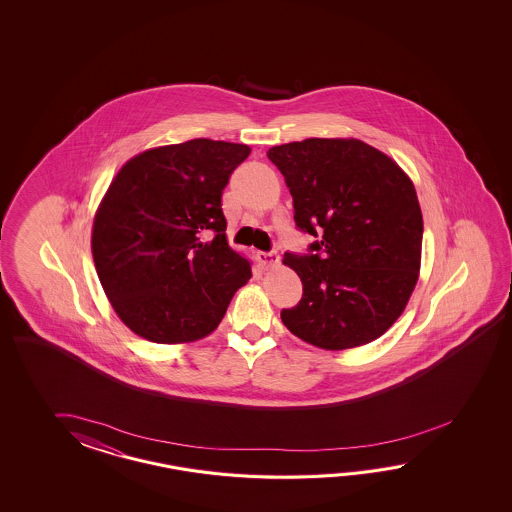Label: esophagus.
Here are the masks:
<instances>
[{"mask_svg": "<svg viewBox=\"0 0 512 512\" xmlns=\"http://www.w3.org/2000/svg\"><path fill=\"white\" fill-rule=\"evenodd\" d=\"M258 260H260L261 265L265 267V269H269V267H274V265H278V261H280V256H278V252H258Z\"/></svg>", "mask_w": 512, "mask_h": 512, "instance_id": "esophagus-1", "label": "esophagus"}]
</instances>
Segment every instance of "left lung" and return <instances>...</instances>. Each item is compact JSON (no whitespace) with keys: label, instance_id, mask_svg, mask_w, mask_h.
I'll use <instances>...</instances> for the list:
<instances>
[{"label":"left lung","instance_id":"left-lung-1","mask_svg":"<svg viewBox=\"0 0 512 512\" xmlns=\"http://www.w3.org/2000/svg\"><path fill=\"white\" fill-rule=\"evenodd\" d=\"M293 196L307 252H285L304 294L285 327L322 349L368 344L388 331L414 291L423 216L408 175L357 139H305L267 152Z\"/></svg>","mask_w":512,"mask_h":512}]
</instances>
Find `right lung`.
I'll list each match as a JSON object with an SVG mask.
<instances>
[{"instance_id": "1", "label": "right lung", "mask_w": 512, "mask_h": 512, "mask_svg": "<svg viewBox=\"0 0 512 512\" xmlns=\"http://www.w3.org/2000/svg\"><path fill=\"white\" fill-rule=\"evenodd\" d=\"M249 153L247 144L210 139L161 146L130 159L109 185L91 251L109 302L139 337H207L251 280L221 210L223 188Z\"/></svg>"}]
</instances>
